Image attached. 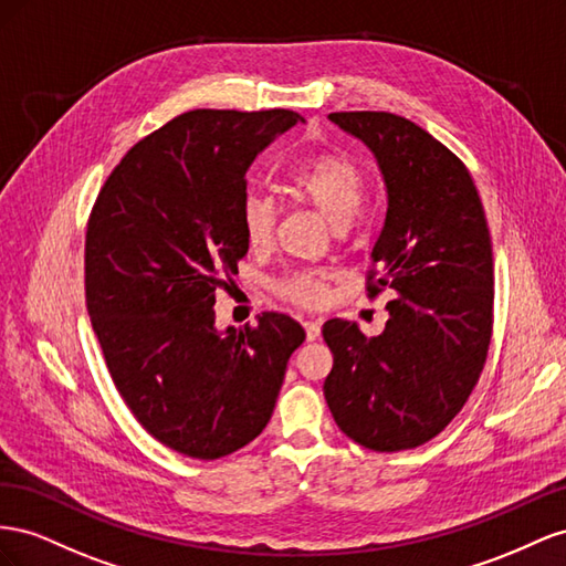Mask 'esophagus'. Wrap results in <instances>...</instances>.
<instances>
[{"label":"esophagus","mask_w":566,"mask_h":566,"mask_svg":"<svg viewBox=\"0 0 566 566\" xmlns=\"http://www.w3.org/2000/svg\"><path fill=\"white\" fill-rule=\"evenodd\" d=\"M303 329H305V336H308V342H315V338L319 336V322L317 319H303Z\"/></svg>","instance_id":"34e87169"}]
</instances>
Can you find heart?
Segmentation results:
<instances>
[{"label":"heart","mask_w":566,"mask_h":566,"mask_svg":"<svg viewBox=\"0 0 566 566\" xmlns=\"http://www.w3.org/2000/svg\"><path fill=\"white\" fill-rule=\"evenodd\" d=\"M286 189L292 197L313 206L322 218L342 228L360 206L363 172L346 156L319 154L289 172ZM239 224L247 244L253 251H265L277 230V206L261 189H247L239 203ZM274 294L301 308H317L327 301L329 272H292L274 284Z\"/></svg>","instance_id":"b5f03b06"}]
</instances>
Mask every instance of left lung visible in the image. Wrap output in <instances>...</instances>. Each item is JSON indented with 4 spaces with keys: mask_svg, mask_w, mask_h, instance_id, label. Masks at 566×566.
Wrapping results in <instances>:
<instances>
[{
    "mask_svg": "<svg viewBox=\"0 0 566 566\" xmlns=\"http://www.w3.org/2000/svg\"><path fill=\"white\" fill-rule=\"evenodd\" d=\"M384 175L386 213L367 296L389 292L379 336L334 317L325 400L348 439L377 453L431 441L462 410L493 336V249L470 170L439 139L386 111L329 113Z\"/></svg>",
    "mask_w": 566,
    "mask_h": 566,
    "instance_id": "8db88e82",
    "label": "left lung"
}]
</instances>
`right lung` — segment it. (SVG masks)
<instances>
[{
  "mask_svg": "<svg viewBox=\"0 0 566 566\" xmlns=\"http://www.w3.org/2000/svg\"><path fill=\"white\" fill-rule=\"evenodd\" d=\"M301 116L197 108L139 139L96 197L85 234V303L108 375L156 441L197 460L251 443L270 422L305 332L263 313L216 329L249 244L239 224L253 158Z\"/></svg>",
  "mask_w": 566,
  "mask_h": 566,
  "instance_id": "1",
  "label": "right lung"
}]
</instances>
